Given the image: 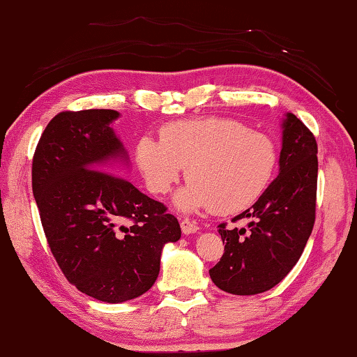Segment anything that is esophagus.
I'll return each mask as SVG.
<instances>
[{
    "label": "esophagus",
    "mask_w": 357,
    "mask_h": 357,
    "mask_svg": "<svg viewBox=\"0 0 357 357\" xmlns=\"http://www.w3.org/2000/svg\"><path fill=\"white\" fill-rule=\"evenodd\" d=\"M180 227H181V231H183V234H191V233H196L199 230V225L191 219H181Z\"/></svg>",
    "instance_id": "1"
}]
</instances>
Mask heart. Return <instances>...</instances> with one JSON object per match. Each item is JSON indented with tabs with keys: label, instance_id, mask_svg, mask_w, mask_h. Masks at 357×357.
Here are the masks:
<instances>
[{
	"label": "heart",
	"instance_id": "heart-1",
	"mask_svg": "<svg viewBox=\"0 0 357 357\" xmlns=\"http://www.w3.org/2000/svg\"><path fill=\"white\" fill-rule=\"evenodd\" d=\"M160 137L138 139L137 165L157 196L169 192L188 166L190 185L176 199L183 211L247 210L266 192L280 160L277 141L233 118L174 121Z\"/></svg>",
	"mask_w": 357,
	"mask_h": 357
}]
</instances>
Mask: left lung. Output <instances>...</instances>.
<instances>
[{
    "mask_svg": "<svg viewBox=\"0 0 357 357\" xmlns=\"http://www.w3.org/2000/svg\"><path fill=\"white\" fill-rule=\"evenodd\" d=\"M317 172L314 133L287 113L278 177L257 204L233 219H250L248 227L219 225L225 248L210 268L214 284L228 294L255 295L277 286L292 271L312 233Z\"/></svg>",
    "mask_w": 357,
    "mask_h": 357,
    "instance_id": "1",
    "label": "left lung"
}]
</instances>
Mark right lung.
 <instances>
[{"label": "right lung", "instance_id": "obj_1", "mask_svg": "<svg viewBox=\"0 0 357 357\" xmlns=\"http://www.w3.org/2000/svg\"><path fill=\"white\" fill-rule=\"evenodd\" d=\"M119 113L60 112L32 158V192L46 241L66 280L90 297L123 303L149 291L161 248L180 239L176 216L118 172L126 151Z\"/></svg>", "mask_w": 357, "mask_h": 357}]
</instances>
